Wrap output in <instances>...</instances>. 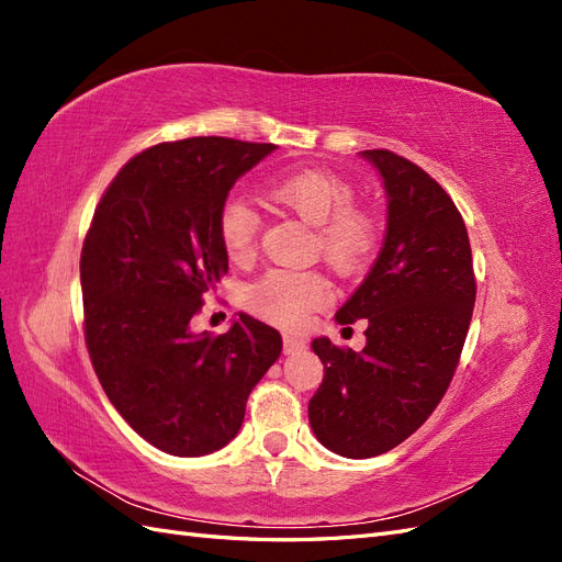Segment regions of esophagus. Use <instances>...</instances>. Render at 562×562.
<instances>
[{"label":"esophagus","instance_id":"1","mask_svg":"<svg viewBox=\"0 0 562 562\" xmlns=\"http://www.w3.org/2000/svg\"><path fill=\"white\" fill-rule=\"evenodd\" d=\"M304 339L300 337H293V335H283V353H295V351H302L304 349Z\"/></svg>","mask_w":562,"mask_h":562}]
</instances>
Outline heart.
Listing matches in <instances>:
<instances>
[{
	"mask_svg": "<svg viewBox=\"0 0 562 562\" xmlns=\"http://www.w3.org/2000/svg\"><path fill=\"white\" fill-rule=\"evenodd\" d=\"M269 199L295 213L316 232V250L339 274L359 271L378 244V223L353 201L342 176L304 168L269 178ZM217 236L232 260H248L258 246L260 215L241 196H227L217 211ZM330 300V288L316 271L269 269L248 291V307L281 328H300Z\"/></svg>",
	"mask_w": 562,
	"mask_h": 562,
	"instance_id": "obj_1",
	"label": "heart"
}]
</instances>
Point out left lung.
I'll list each match as a JSON object with an SVG mask.
<instances>
[{
	"label": "left lung",
	"instance_id": "1",
	"mask_svg": "<svg viewBox=\"0 0 562 562\" xmlns=\"http://www.w3.org/2000/svg\"><path fill=\"white\" fill-rule=\"evenodd\" d=\"M361 157L384 180L386 236L335 318H368L366 347L312 342L323 382L310 424L323 446L349 459L389 452L429 419L459 366L475 302L469 234L448 192L394 151Z\"/></svg>",
	"mask_w": 562,
	"mask_h": 562
}]
</instances>
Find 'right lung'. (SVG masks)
I'll use <instances>...</instances> for the list:
<instances>
[{
	"instance_id": "obj_1",
	"label": "right lung",
	"mask_w": 562,
	"mask_h": 562,
	"mask_svg": "<svg viewBox=\"0 0 562 562\" xmlns=\"http://www.w3.org/2000/svg\"><path fill=\"white\" fill-rule=\"evenodd\" d=\"M277 145L201 135L124 164L81 248L83 337L110 403L147 443L201 457L239 434L246 401L281 353V335L239 314L194 335L203 297L227 274L217 211Z\"/></svg>"
}]
</instances>
